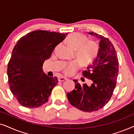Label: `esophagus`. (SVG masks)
<instances>
[{"instance_id": "1", "label": "esophagus", "mask_w": 134, "mask_h": 134, "mask_svg": "<svg viewBox=\"0 0 134 134\" xmlns=\"http://www.w3.org/2000/svg\"><path fill=\"white\" fill-rule=\"evenodd\" d=\"M68 79L66 77H60L59 78H58V80H59L60 82H63V81H65V80H67Z\"/></svg>"}]
</instances>
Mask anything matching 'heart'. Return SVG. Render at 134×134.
<instances>
[{
	"label": "heart",
	"instance_id": "b5f03b06",
	"mask_svg": "<svg viewBox=\"0 0 134 134\" xmlns=\"http://www.w3.org/2000/svg\"><path fill=\"white\" fill-rule=\"evenodd\" d=\"M85 36L79 33L71 34L66 39V42L72 49L76 50V55L83 65H88L93 62L96 58L99 52V45L93 40L87 41ZM77 61L68 63L64 67L63 72L65 74H72L79 66Z\"/></svg>",
	"mask_w": 134,
	"mask_h": 134
}]
</instances>
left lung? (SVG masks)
Segmentation results:
<instances>
[{
    "label": "left lung",
    "instance_id": "obj_1",
    "mask_svg": "<svg viewBox=\"0 0 134 134\" xmlns=\"http://www.w3.org/2000/svg\"><path fill=\"white\" fill-rule=\"evenodd\" d=\"M88 34L99 41L98 54L92 64L83 71V76L92 80L91 85H80L74 80L75 88L68 93L69 102L80 110L91 112L105 106L116 85L118 74V59L115 47L110 40L94 32Z\"/></svg>",
    "mask_w": 134,
    "mask_h": 134
}]
</instances>
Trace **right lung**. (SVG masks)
<instances>
[{
  "label": "right lung",
  "mask_w": 134,
  "mask_h": 134,
  "mask_svg": "<svg viewBox=\"0 0 134 134\" xmlns=\"http://www.w3.org/2000/svg\"><path fill=\"white\" fill-rule=\"evenodd\" d=\"M66 35L36 30L17 42L8 62L7 74L12 94L24 107H38L48 100L58 79L47 76L43 72V65Z\"/></svg>",
  "instance_id": "right-lung-1"
}]
</instances>
